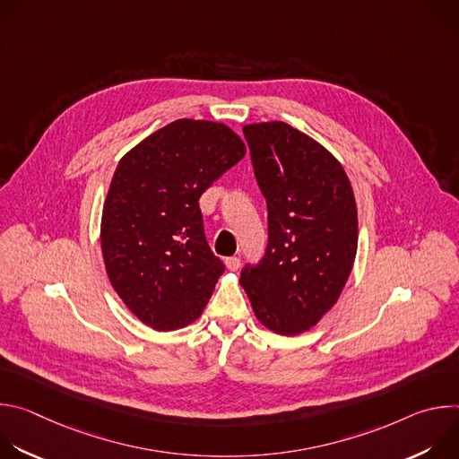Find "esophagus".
Here are the masks:
<instances>
[{"label": "esophagus", "instance_id": "34e87169", "mask_svg": "<svg viewBox=\"0 0 459 459\" xmlns=\"http://www.w3.org/2000/svg\"><path fill=\"white\" fill-rule=\"evenodd\" d=\"M225 265H227V269H229V271L236 273V271L239 269V265H241V261H239V257L230 255V257H225Z\"/></svg>", "mask_w": 459, "mask_h": 459}]
</instances>
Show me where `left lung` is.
<instances>
[{
  "instance_id": "obj_1",
  "label": "left lung",
  "mask_w": 459,
  "mask_h": 459,
  "mask_svg": "<svg viewBox=\"0 0 459 459\" xmlns=\"http://www.w3.org/2000/svg\"><path fill=\"white\" fill-rule=\"evenodd\" d=\"M254 176L267 200L269 241L241 269L255 317L296 336L338 301L358 248V211L340 161L283 121L247 125Z\"/></svg>"
}]
</instances>
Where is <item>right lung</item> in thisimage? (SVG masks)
Instances as JSON below:
<instances>
[{
  "label": "right lung",
  "instance_id": "right-lung-1",
  "mask_svg": "<svg viewBox=\"0 0 459 459\" xmlns=\"http://www.w3.org/2000/svg\"><path fill=\"white\" fill-rule=\"evenodd\" d=\"M243 156L227 125L176 119L117 163L103 205V259L117 296L152 329L198 319L225 273L200 198Z\"/></svg>",
  "mask_w": 459,
  "mask_h": 459
}]
</instances>
